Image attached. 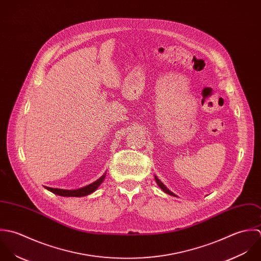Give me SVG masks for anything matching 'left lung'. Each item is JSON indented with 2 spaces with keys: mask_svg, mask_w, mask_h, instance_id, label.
Instances as JSON below:
<instances>
[{
  "mask_svg": "<svg viewBox=\"0 0 261 261\" xmlns=\"http://www.w3.org/2000/svg\"><path fill=\"white\" fill-rule=\"evenodd\" d=\"M154 178H155V181H156V184L158 185V187H159V188H160V189H161V190H162L164 193H166L167 195H170V196L176 197V196H175V195H174L172 192H170V191H169V190H168V189H167V188H166V187H165V186H164V185H163V184H162V182H161V181L158 179V177H157L156 175H154Z\"/></svg>",
  "mask_w": 261,
  "mask_h": 261,
  "instance_id": "1",
  "label": "left lung"
}]
</instances>
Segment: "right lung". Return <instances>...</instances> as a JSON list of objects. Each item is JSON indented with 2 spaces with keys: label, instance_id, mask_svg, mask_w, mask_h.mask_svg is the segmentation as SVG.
<instances>
[{
  "label": "right lung",
  "instance_id": "1",
  "mask_svg": "<svg viewBox=\"0 0 261 261\" xmlns=\"http://www.w3.org/2000/svg\"><path fill=\"white\" fill-rule=\"evenodd\" d=\"M105 177H106V173H104L99 179L94 181L93 184H91L89 186H86L84 188L77 189V190L53 189V188H48V187H45V189L48 190L49 192H51L53 194H55V195L62 196V197H85V196H88V195L94 193L100 187V185L104 181Z\"/></svg>",
  "mask_w": 261,
  "mask_h": 261
}]
</instances>
